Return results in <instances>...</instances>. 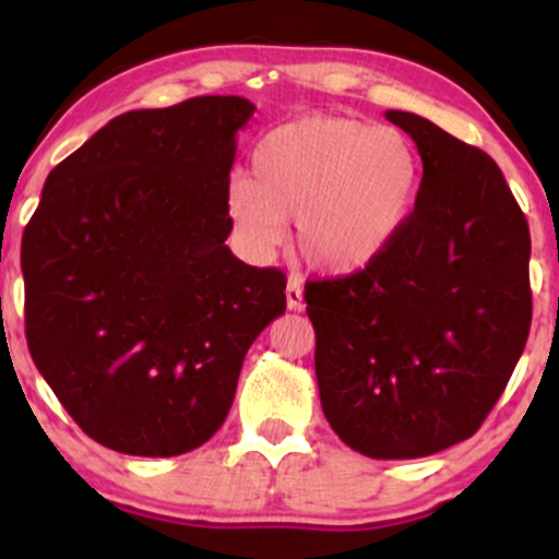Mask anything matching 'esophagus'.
<instances>
[{"label":"esophagus","instance_id":"34e87169","mask_svg":"<svg viewBox=\"0 0 559 559\" xmlns=\"http://www.w3.org/2000/svg\"><path fill=\"white\" fill-rule=\"evenodd\" d=\"M286 307L294 312L305 307V294H301V281L297 278V275H292L286 284Z\"/></svg>","mask_w":559,"mask_h":559}]
</instances>
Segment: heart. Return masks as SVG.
I'll use <instances>...</instances> for the list:
<instances>
[{"mask_svg": "<svg viewBox=\"0 0 559 559\" xmlns=\"http://www.w3.org/2000/svg\"><path fill=\"white\" fill-rule=\"evenodd\" d=\"M420 183L418 152L396 128L352 118L278 126L236 178L228 215L247 252L267 258L297 221V247L316 271L346 275L381 258L407 223Z\"/></svg>", "mask_w": 559, "mask_h": 559, "instance_id": "b5f03b06", "label": "heart"}]
</instances>
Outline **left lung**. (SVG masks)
<instances>
[{
    "instance_id": "left-lung-1",
    "label": "left lung",
    "mask_w": 559,
    "mask_h": 559,
    "mask_svg": "<svg viewBox=\"0 0 559 559\" xmlns=\"http://www.w3.org/2000/svg\"><path fill=\"white\" fill-rule=\"evenodd\" d=\"M423 159L415 210L362 271L310 281L320 404L376 460L428 457L478 431L531 329V234L486 152L389 110Z\"/></svg>"
}]
</instances>
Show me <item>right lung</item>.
<instances>
[{"label":"right lung","instance_id":"right-lung-1","mask_svg":"<svg viewBox=\"0 0 559 559\" xmlns=\"http://www.w3.org/2000/svg\"><path fill=\"white\" fill-rule=\"evenodd\" d=\"M252 115L243 96L131 110L44 183L21 247L25 338L102 447H202L234 404L247 349L284 316L286 275L226 247L236 133Z\"/></svg>","mask_w":559,"mask_h":559}]
</instances>
